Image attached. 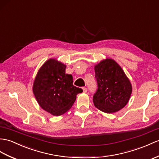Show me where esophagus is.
<instances>
[{
    "instance_id": "1",
    "label": "esophagus",
    "mask_w": 159,
    "mask_h": 159,
    "mask_svg": "<svg viewBox=\"0 0 159 159\" xmlns=\"http://www.w3.org/2000/svg\"><path fill=\"white\" fill-rule=\"evenodd\" d=\"M82 90H83V92H84V93L87 92V90H88L86 88H82Z\"/></svg>"
}]
</instances>
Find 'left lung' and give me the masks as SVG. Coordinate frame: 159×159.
Listing matches in <instances>:
<instances>
[{
	"instance_id": "8db88e82",
	"label": "left lung",
	"mask_w": 159,
	"mask_h": 159,
	"mask_svg": "<svg viewBox=\"0 0 159 159\" xmlns=\"http://www.w3.org/2000/svg\"><path fill=\"white\" fill-rule=\"evenodd\" d=\"M98 90L93 102L98 109L113 113L123 109L129 102L132 86L121 67L113 59L107 58L95 65Z\"/></svg>"
}]
</instances>
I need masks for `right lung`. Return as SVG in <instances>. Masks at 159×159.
<instances>
[{
  "instance_id": "obj_1",
  "label": "right lung",
  "mask_w": 159,
  "mask_h": 159,
  "mask_svg": "<svg viewBox=\"0 0 159 159\" xmlns=\"http://www.w3.org/2000/svg\"><path fill=\"white\" fill-rule=\"evenodd\" d=\"M66 65L49 59L42 65L34 79L32 90L39 106L54 116L71 109L82 90L73 85V77L65 73Z\"/></svg>"
}]
</instances>
